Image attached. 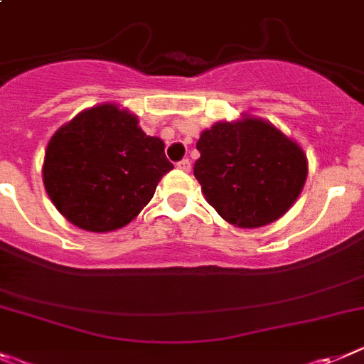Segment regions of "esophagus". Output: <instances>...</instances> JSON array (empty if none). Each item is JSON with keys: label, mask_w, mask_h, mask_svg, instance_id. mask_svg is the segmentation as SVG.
Listing matches in <instances>:
<instances>
[{"label": "esophagus", "mask_w": 364, "mask_h": 364, "mask_svg": "<svg viewBox=\"0 0 364 364\" xmlns=\"http://www.w3.org/2000/svg\"><path fill=\"white\" fill-rule=\"evenodd\" d=\"M178 168L179 170H183V172H191V168H192V163L188 159H181L178 163Z\"/></svg>", "instance_id": "esophagus-1"}]
</instances>
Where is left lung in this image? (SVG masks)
<instances>
[{
	"instance_id": "1",
	"label": "left lung",
	"mask_w": 364,
	"mask_h": 364,
	"mask_svg": "<svg viewBox=\"0 0 364 364\" xmlns=\"http://www.w3.org/2000/svg\"><path fill=\"white\" fill-rule=\"evenodd\" d=\"M194 176L223 220L242 229L278 220L299 198L308 173L304 151L258 119L218 122L196 144Z\"/></svg>"
}]
</instances>
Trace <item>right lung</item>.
I'll list each match as a JSON object with an SVG mask.
<instances>
[{
  "label": "right lung",
  "mask_w": 364,
  "mask_h": 364,
  "mask_svg": "<svg viewBox=\"0 0 364 364\" xmlns=\"http://www.w3.org/2000/svg\"><path fill=\"white\" fill-rule=\"evenodd\" d=\"M113 104L82 112L53 135L43 161L50 201L71 223L107 232L134 220L173 164L159 137Z\"/></svg>",
  "instance_id": "add662e5"
}]
</instances>
